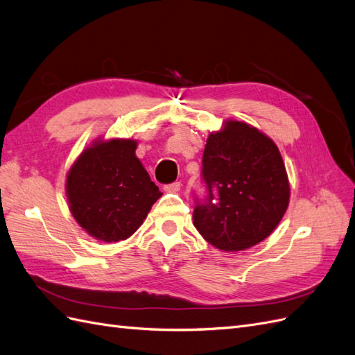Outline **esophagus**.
Here are the masks:
<instances>
[{
	"label": "esophagus",
	"instance_id": "obj_1",
	"mask_svg": "<svg viewBox=\"0 0 355 355\" xmlns=\"http://www.w3.org/2000/svg\"><path fill=\"white\" fill-rule=\"evenodd\" d=\"M166 190V192H169V193H177V192H180V189H181V183L180 181H175V183H171V184H166L165 187H163Z\"/></svg>",
	"mask_w": 355,
	"mask_h": 355
}]
</instances>
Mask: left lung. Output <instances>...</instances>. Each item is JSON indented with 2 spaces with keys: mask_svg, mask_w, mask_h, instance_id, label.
Wrapping results in <instances>:
<instances>
[{
  "mask_svg": "<svg viewBox=\"0 0 355 355\" xmlns=\"http://www.w3.org/2000/svg\"><path fill=\"white\" fill-rule=\"evenodd\" d=\"M208 195L193 211L204 240L223 252L266 240L286 213L289 181L277 145L248 123L228 120L208 135L202 156Z\"/></svg>",
  "mask_w": 355,
  "mask_h": 355,
  "instance_id": "left-lung-1",
  "label": "left lung"
}]
</instances>
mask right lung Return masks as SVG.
I'll use <instances>...</instances> for the list:
<instances>
[{"label":"right lung","mask_w":355,"mask_h":355,"mask_svg":"<svg viewBox=\"0 0 355 355\" xmlns=\"http://www.w3.org/2000/svg\"><path fill=\"white\" fill-rule=\"evenodd\" d=\"M135 139H96L67 172L69 210L91 237L105 241L129 239L162 196L136 157Z\"/></svg>","instance_id":"1"}]
</instances>
